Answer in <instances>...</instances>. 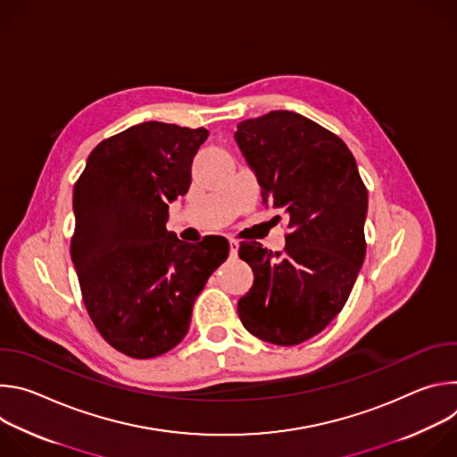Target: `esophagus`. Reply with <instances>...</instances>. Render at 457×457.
Here are the masks:
<instances>
[{"instance_id": "1", "label": "esophagus", "mask_w": 457, "mask_h": 457, "mask_svg": "<svg viewBox=\"0 0 457 457\" xmlns=\"http://www.w3.org/2000/svg\"><path fill=\"white\" fill-rule=\"evenodd\" d=\"M238 254V242L235 238H229V256L237 258Z\"/></svg>"}]
</instances>
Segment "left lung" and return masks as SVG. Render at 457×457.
I'll return each instance as SVG.
<instances>
[{
  "label": "left lung",
  "mask_w": 457,
  "mask_h": 457,
  "mask_svg": "<svg viewBox=\"0 0 457 457\" xmlns=\"http://www.w3.org/2000/svg\"><path fill=\"white\" fill-rule=\"evenodd\" d=\"M235 139L262 201L284 210L291 229L284 251L240 242L254 280L237 311L256 338L298 345L328 328L353 291L367 249V187L347 145L296 112L245 119Z\"/></svg>",
  "instance_id": "left-lung-1"
}]
</instances>
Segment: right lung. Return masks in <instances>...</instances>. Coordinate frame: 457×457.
I'll return each mask as SVG.
<instances>
[{
    "label": "right lung",
    "instance_id": "1",
    "mask_svg": "<svg viewBox=\"0 0 457 457\" xmlns=\"http://www.w3.org/2000/svg\"><path fill=\"white\" fill-rule=\"evenodd\" d=\"M206 128L159 120L101 141L74 186L71 253L85 307L119 353L148 360L186 337L195 298L224 262L229 242L179 240L166 229L168 203L191 182Z\"/></svg>",
    "mask_w": 457,
    "mask_h": 457
}]
</instances>
